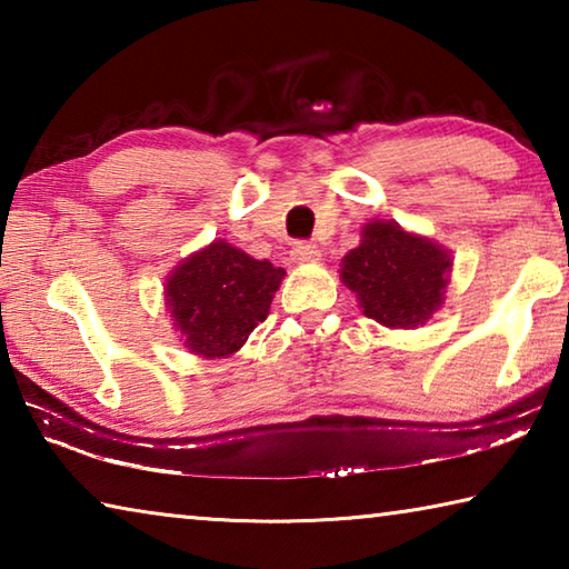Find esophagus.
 I'll return each mask as SVG.
<instances>
[{"label":"esophagus","mask_w":569,"mask_h":569,"mask_svg":"<svg viewBox=\"0 0 569 569\" xmlns=\"http://www.w3.org/2000/svg\"><path fill=\"white\" fill-rule=\"evenodd\" d=\"M291 256L296 263H316L321 258V250H319V246L306 243V240H298V243H293V248H291Z\"/></svg>","instance_id":"esophagus-1"}]
</instances>
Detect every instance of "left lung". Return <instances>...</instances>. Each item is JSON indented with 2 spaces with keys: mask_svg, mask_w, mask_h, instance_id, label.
I'll list each match as a JSON object with an SVG mask.
<instances>
[{
  "mask_svg": "<svg viewBox=\"0 0 569 569\" xmlns=\"http://www.w3.org/2000/svg\"><path fill=\"white\" fill-rule=\"evenodd\" d=\"M449 271L445 250L391 220L366 226L361 246L341 261L343 283L359 296L363 316L389 329L427 321L441 306Z\"/></svg>",
  "mask_w": 569,
  "mask_h": 569,
  "instance_id": "1",
  "label": "left lung"
}]
</instances>
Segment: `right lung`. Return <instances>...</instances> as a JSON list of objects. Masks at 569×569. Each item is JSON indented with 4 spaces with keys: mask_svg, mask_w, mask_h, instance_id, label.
<instances>
[{
    "mask_svg": "<svg viewBox=\"0 0 569 569\" xmlns=\"http://www.w3.org/2000/svg\"><path fill=\"white\" fill-rule=\"evenodd\" d=\"M283 268L216 240L168 278L166 296L186 346L206 359L238 351L266 321Z\"/></svg>",
    "mask_w": 569,
    "mask_h": 569,
    "instance_id": "obj_1",
    "label": "right lung"
}]
</instances>
